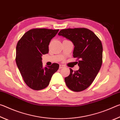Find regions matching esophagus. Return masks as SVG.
<instances>
[{"instance_id": "esophagus-1", "label": "esophagus", "mask_w": 120, "mask_h": 120, "mask_svg": "<svg viewBox=\"0 0 120 120\" xmlns=\"http://www.w3.org/2000/svg\"><path fill=\"white\" fill-rule=\"evenodd\" d=\"M65 67V66H64V65L63 64H60V66H59V68L60 69H62V68H64Z\"/></svg>"}]
</instances>
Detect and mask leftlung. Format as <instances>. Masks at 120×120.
I'll return each mask as SVG.
<instances>
[{"instance_id":"8db88e82","label":"left lung","mask_w":120,"mask_h":120,"mask_svg":"<svg viewBox=\"0 0 120 120\" xmlns=\"http://www.w3.org/2000/svg\"><path fill=\"white\" fill-rule=\"evenodd\" d=\"M58 35L70 40L75 46L73 56L78 60V70L64 78L66 85L74 92H81L92 84L102 64L103 46L94 32L86 28L61 30ZM78 63V62H77Z\"/></svg>"}]
</instances>
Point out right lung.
<instances>
[{
  "mask_svg": "<svg viewBox=\"0 0 120 120\" xmlns=\"http://www.w3.org/2000/svg\"><path fill=\"white\" fill-rule=\"evenodd\" d=\"M59 30L34 28L26 32L16 46V62L23 80L33 90L46 88L59 64L43 68L42 56L48 53L51 40Z\"/></svg>",
  "mask_w": 120,
  "mask_h": 120,
  "instance_id": "obj_1",
  "label": "right lung"
}]
</instances>
